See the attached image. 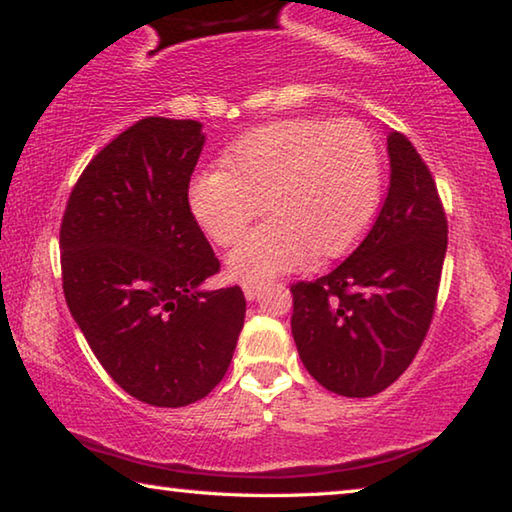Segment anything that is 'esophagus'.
Wrapping results in <instances>:
<instances>
[{
  "label": "esophagus",
  "instance_id": "34e87169",
  "mask_svg": "<svg viewBox=\"0 0 512 512\" xmlns=\"http://www.w3.org/2000/svg\"><path fill=\"white\" fill-rule=\"evenodd\" d=\"M241 289H244V296L248 300H257L259 298V284L257 282H250V280L241 282Z\"/></svg>",
  "mask_w": 512,
  "mask_h": 512
}]
</instances>
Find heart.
<instances>
[{
    "mask_svg": "<svg viewBox=\"0 0 512 512\" xmlns=\"http://www.w3.org/2000/svg\"><path fill=\"white\" fill-rule=\"evenodd\" d=\"M223 169L192 178L187 203L214 244L230 246L259 210L264 223L230 253L244 280L293 271L357 244L377 212L381 158L372 133L354 119H282L253 128L223 151Z\"/></svg>",
    "mask_w": 512,
    "mask_h": 512,
    "instance_id": "1",
    "label": "heart"
}]
</instances>
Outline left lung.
<instances>
[{"label": "left lung", "instance_id": "left-lung-1", "mask_svg": "<svg viewBox=\"0 0 512 512\" xmlns=\"http://www.w3.org/2000/svg\"><path fill=\"white\" fill-rule=\"evenodd\" d=\"M391 187L357 250L314 282L291 287V332L320 386L370 397L411 366L436 309L447 219L415 146L388 131Z\"/></svg>", "mask_w": 512, "mask_h": 512}]
</instances>
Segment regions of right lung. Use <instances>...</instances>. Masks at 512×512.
Instances as JSON below:
<instances>
[{
	"mask_svg": "<svg viewBox=\"0 0 512 512\" xmlns=\"http://www.w3.org/2000/svg\"><path fill=\"white\" fill-rule=\"evenodd\" d=\"M203 124L146 117L81 173L60 225L67 307L94 357L135 400L178 409L223 379L246 316L187 203Z\"/></svg>",
	"mask_w": 512,
	"mask_h": 512,
	"instance_id": "right-lung-1",
	"label": "right lung"
}]
</instances>
